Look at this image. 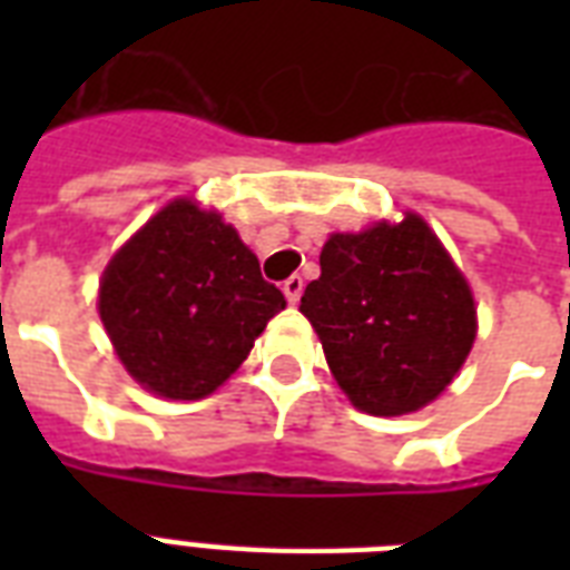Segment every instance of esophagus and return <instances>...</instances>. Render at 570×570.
Wrapping results in <instances>:
<instances>
[{
    "instance_id": "1",
    "label": "esophagus",
    "mask_w": 570,
    "mask_h": 570,
    "mask_svg": "<svg viewBox=\"0 0 570 570\" xmlns=\"http://www.w3.org/2000/svg\"><path fill=\"white\" fill-rule=\"evenodd\" d=\"M302 293H304V281H302V277H298V275L286 277V281H284L286 302L295 304V302H298V298H302Z\"/></svg>"
}]
</instances>
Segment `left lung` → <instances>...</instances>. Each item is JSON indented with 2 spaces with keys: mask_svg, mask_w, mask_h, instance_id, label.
<instances>
[{
  "mask_svg": "<svg viewBox=\"0 0 570 570\" xmlns=\"http://www.w3.org/2000/svg\"><path fill=\"white\" fill-rule=\"evenodd\" d=\"M322 275L302 295L325 361L352 405L420 411L446 390L476 340L468 281L414 213L364 233H331Z\"/></svg>",
  "mask_w": 570,
  "mask_h": 570,
  "instance_id": "obj_1",
  "label": "left lung"
}]
</instances>
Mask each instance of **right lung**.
<instances>
[{"instance_id": "add662e5", "label": "right lung", "mask_w": 570, "mask_h": 570, "mask_svg": "<svg viewBox=\"0 0 570 570\" xmlns=\"http://www.w3.org/2000/svg\"><path fill=\"white\" fill-rule=\"evenodd\" d=\"M97 304L141 387L204 399L239 370L286 298L222 215L177 197L109 259Z\"/></svg>"}]
</instances>
